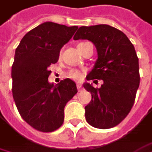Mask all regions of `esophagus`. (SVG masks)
<instances>
[{"label":"esophagus","mask_w":152,"mask_h":152,"mask_svg":"<svg viewBox=\"0 0 152 152\" xmlns=\"http://www.w3.org/2000/svg\"><path fill=\"white\" fill-rule=\"evenodd\" d=\"M77 89H78V91H79V92H81V91L83 90V88H82V86H81V84H80V83H78V84H77Z\"/></svg>","instance_id":"esophagus-1"}]
</instances>
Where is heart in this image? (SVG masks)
Instances as JSON below:
<instances>
[{
    "label": "heart",
    "instance_id": "b5f03b06",
    "mask_svg": "<svg viewBox=\"0 0 152 152\" xmlns=\"http://www.w3.org/2000/svg\"><path fill=\"white\" fill-rule=\"evenodd\" d=\"M86 42H80L78 44V46H81V45H83ZM68 75H69V77H71L74 80H81L82 77H83V74L79 70H77V69H72V70H70L69 73H68Z\"/></svg>",
    "mask_w": 152,
    "mask_h": 152
}]
</instances>
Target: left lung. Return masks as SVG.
I'll list each match as a JSON object with an SVG mask.
<instances>
[{
  "label": "left lung",
  "instance_id": "obj_1",
  "mask_svg": "<svg viewBox=\"0 0 152 152\" xmlns=\"http://www.w3.org/2000/svg\"><path fill=\"white\" fill-rule=\"evenodd\" d=\"M87 39L97 49L98 59L86 79L98 83L100 88L86 83L92 94L86 106V119L92 126L108 129L121 123L134 106L140 85L139 59L133 43L120 30L108 26H81L74 40Z\"/></svg>",
  "mask_w": 152,
  "mask_h": 152
}]
</instances>
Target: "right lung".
Wrapping results in <instances>:
<instances>
[{
	"label": "right lung",
	"instance_id": "right-lung-1",
	"mask_svg": "<svg viewBox=\"0 0 152 152\" xmlns=\"http://www.w3.org/2000/svg\"><path fill=\"white\" fill-rule=\"evenodd\" d=\"M77 28L45 22L26 33L16 49L11 69L13 99L21 118L37 131L59 128L66 102L77 93L69 78L56 86L48 82L49 66L58 61L60 49Z\"/></svg>",
	"mask_w": 152,
	"mask_h": 152
}]
</instances>
